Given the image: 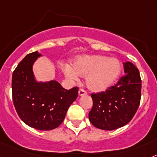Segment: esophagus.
<instances>
[{
	"mask_svg": "<svg viewBox=\"0 0 157 157\" xmlns=\"http://www.w3.org/2000/svg\"><path fill=\"white\" fill-rule=\"evenodd\" d=\"M78 94L80 97H81V96H85V95H86L87 93H86V91H85L84 89H80L78 91Z\"/></svg>",
	"mask_w": 157,
	"mask_h": 157,
	"instance_id": "34e87169",
	"label": "esophagus"
}]
</instances>
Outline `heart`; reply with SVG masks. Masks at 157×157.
<instances>
[{
    "label": "heart",
    "instance_id": "1",
    "mask_svg": "<svg viewBox=\"0 0 157 157\" xmlns=\"http://www.w3.org/2000/svg\"><path fill=\"white\" fill-rule=\"evenodd\" d=\"M122 71L118 59L101 55H81L73 62V68L64 67V73L70 80H77L78 75L85 76V83L90 90L102 92L117 81Z\"/></svg>",
    "mask_w": 157,
    "mask_h": 157
}]
</instances>
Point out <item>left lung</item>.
<instances>
[{
	"instance_id": "obj_1",
	"label": "left lung",
	"mask_w": 157,
	"mask_h": 157,
	"mask_svg": "<svg viewBox=\"0 0 157 157\" xmlns=\"http://www.w3.org/2000/svg\"><path fill=\"white\" fill-rule=\"evenodd\" d=\"M125 75L114 86L99 93H93V106L89 119L100 129H117L127 124L139 108L141 97V79L132 63H124Z\"/></svg>"
}]
</instances>
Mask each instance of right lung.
I'll list each match as a JSON object with an SVG mask.
<instances>
[{"label":"right lung","instance_id":"add662e5","mask_svg":"<svg viewBox=\"0 0 157 157\" xmlns=\"http://www.w3.org/2000/svg\"><path fill=\"white\" fill-rule=\"evenodd\" d=\"M41 54H28L13 72L12 89L14 107L23 122L46 131L59 127L68 109L78 97V88L67 90L56 81L38 82L33 71Z\"/></svg>","mask_w":157,"mask_h":157}]
</instances>
